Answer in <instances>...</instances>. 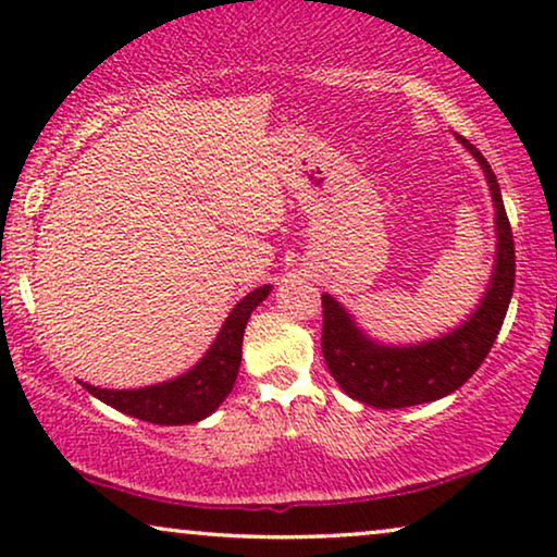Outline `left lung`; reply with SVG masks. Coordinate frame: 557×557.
Here are the masks:
<instances>
[{"label":"left lung","mask_w":557,"mask_h":557,"mask_svg":"<svg viewBox=\"0 0 557 557\" xmlns=\"http://www.w3.org/2000/svg\"><path fill=\"white\" fill-rule=\"evenodd\" d=\"M459 141L482 164L486 185L494 202V227H497V258L494 273L482 304L461 326L444 337L413 347H391L370 339L355 319L347 314L334 296L322 294L324 326L322 352L332 377L349 398L372 408H408L418 403L438 400L459 391L479 370L497 339L505 322L515 288V240L509 227L499 182L492 166L474 144L463 136Z\"/></svg>","instance_id":"obj_1"}]
</instances>
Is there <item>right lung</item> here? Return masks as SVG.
I'll use <instances>...</instances> for the list:
<instances>
[{"mask_svg":"<svg viewBox=\"0 0 557 557\" xmlns=\"http://www.w3.org/2000/svg\"><path fill=\"white\" fill-rule=\"evenodd\" d=\"M271 286H258L256 292L235 304L231 317L225 319L223 330L212 342L208 352L193 370L185 375L166 380L159 385L136 387V391H106L83 383V387L106 406L121 410V413L139 418V421L159 425H185L208 418L220 403L233 391L235 377L240 368L243 332L258 304L269 296Z\"/></svg>","mask_w":557,"mask_h":557,"instance_id":"add662e5","label":"right lung"}]
</instances>
